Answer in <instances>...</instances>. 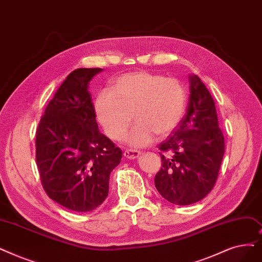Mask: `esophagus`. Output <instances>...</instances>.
<instances>
[{
	"instance_id": "1",
	"label": "esophagus",
	"mask_w": 262,
	"mask_h": 262,
	"mask_svg": "<svg viewBox=\"0 0 262 262\" xmlns=\"http://www.w3.org/2000/svg\"><path fill=\"white\" fill-rule=\"evenodd\" d=\"M124 157H126L128 159H134V158H137L140 155V151L137 150H133V149H126L124 151Z\"/></svg>"
}]
</instances>
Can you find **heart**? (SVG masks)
Segmentation results:
<instances>
[{"instance_id":"1","label":"heart","mask_w":262,"mask_h":262,"mask_svg":"<svg viewBox=\"0 0 262 262\" xmlns=\"http://www.w3.org/2000/svg\"><path fill=\"white\" fill-rule=\"evenodd\" d=\"M186 104V89L179 79L136 72L117 78L110 90H101L94 112L105 134L115 141L124 137L134 117L137 122L125 141L140 147L152 143L155 135L165 137L171 133L183 119Z\"/></svg>"}]
</instances>
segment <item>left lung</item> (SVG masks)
Here are the masks:
<instances>
[{"label": "left lung", "instance_id": "8db88e82", "mask_svg": "<svg viewBox=\"0 0 262 262\" xmlns=\"http://www.w3.org/2000/svg\"><path fill=\"white\" fill-rule=\"evenodd\" d=\"M189 82L186 115L158 144L162 167L154 179L161 196L177 206H188L209 194L225 153L214 100L198 76H190Z\"/></svg>", "mask_w": 262, "mask_h": 262}]
</instances>
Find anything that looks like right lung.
<instances>
[{"label":"right lung","mask_w":262,"mask_h":262,"mask_svg":"<svg viewBox=\"0 0 262 262\" xmlns=\"http://www.w3.org/2000/svg\"><path fill=\"white\" fill-rule=\"evenodd\" d=\"M101 68H78L49 101L36 129V164L48 197L75 212L105 201L122 151L98 130L89 82Z\"/></svg>","instance_id":"obj_1"}]
</instances>
